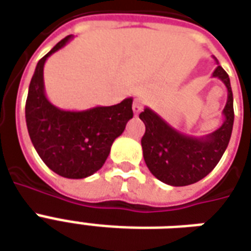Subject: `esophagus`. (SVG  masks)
I'll list each match as a JSON object with an SVG mask.
<instances>
[{
	"label": "esophagus",
	"instance_id": "1",
	"mask_svg": "<svg viewBox=\"0 0 251 251\" xmlns=\"http://www.w3.org/2000/svg\"><path fill=\"white\" fill-rule=\"evenodd\" d=\"M142 110V100L141 99H134V102H133V111H134V114H140Z\"/></svg>",
	"mask_w": 251,
	"mask_h": 251
}]
</instances>
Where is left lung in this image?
Here are the masks:
<instances>
[{
	"label": "left lung",
	"mask_w": 251,
	"mask_h": 251,
	"mask_svg": "<svg viewBox=\"0 0 251 251\" xmlns=\"http://www.w3.org/2000/svg\"><path fill=\"white\" fill-rule=\"evenodd\" d=\"M216 64L212 76L219 77L227 87L225 121L219 129L198 138L174 129L149 107L140 114L145 124L141 138L144 160L153 176L165 184L184 187L201 180L215 168L228 145L234 125L232 91L227 72L218 60Z\"/></svg>",
	"instance_id": "1"
}]
</instances>
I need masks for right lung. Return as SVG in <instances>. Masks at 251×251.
<instances>
[{"instance_id": "add662e5", "label": "right lung", "mask_w": 251, "mask_h": 251, "mask_svg": "<svg viewBox=\"0 0 251 251\" xmlns=\"http://www.w3.org/2000/svg\"><path fill=\"white\" fill-rule=\"evenodd\" d=\"M71 40L67 36L41 57L32 76L25 104L30 141L48 168L67 179H84L103 167L110 148L133 118V98L114 106L66 111L46 97L43 70L48 56Z\"/></svg>"}]
</instances>
